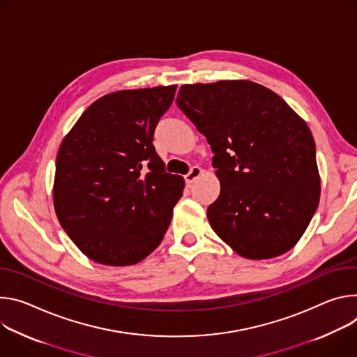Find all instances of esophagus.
I'll use <instances>...</instances> for the list:
<instances>
[{
	"mask_svg": "<svg viewBox=\"0 0 357 357\" xmlns=\"http://www.w3.org/2000/svg\"><path fill=\"white\" fill-rule=\"evenodd\" d=\"M202 173L203 172H202V169L199 166H192L191 170L188 172V174L184 176V180H185L187 184H191L192 181H195V178H199L202 176Z\"/></svg>",
	"mask_w": 357,
	"mask_h": 357,
	"instance_id": "obj_1",
	"label": "esophagus"
}]
</instances>
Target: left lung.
I'll list each match as a JSON object with an SVG mask.
<instances>
[{
  "instance_id": "1",
  "label": "left lung",
  "mask_w": 357,
  "mask_h": 357,
  "mask_svg": "<svg viewBox=\"0 0 357 357\" xmlns=\"http://www.w3.org/2000/svg\"><path fill=\"white\" fill-rule=\"evenodd\" d=\"M176 103L214 153L221 183L207 210L214 232L248 259L288 252L321 197L307 125L282 98L250 81L183 85Z\"/></svg>"
}]
</instances>
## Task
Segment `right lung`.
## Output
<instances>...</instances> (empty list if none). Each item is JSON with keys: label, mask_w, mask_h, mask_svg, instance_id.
<instances>
[{"label": "right lung", "mask_w": 357, "mask_h": 357, "mask_svg": "<svg viewBox=\"0 0 357 357\" xmlns=\"http://www.w3.org/2000/svg\"><path fill=\"white\" fill-rule=\"evenodd\" d=\"M176 85L119 91L93 102L63 139L54 183L58 220L95 262L133 265L170 225L184 178L166 172L153 146Z\"/></svg>", "instance_id": "1"}]
</instances>
